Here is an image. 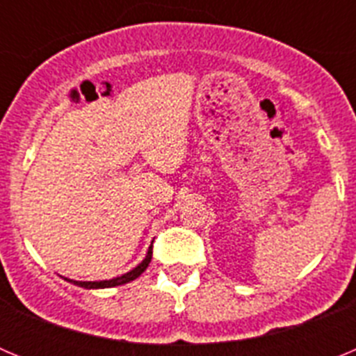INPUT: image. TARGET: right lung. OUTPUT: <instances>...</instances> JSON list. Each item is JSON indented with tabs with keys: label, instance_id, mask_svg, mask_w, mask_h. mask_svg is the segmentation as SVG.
<instances>
[{
	"label": "right lung",
	"instance_id": "1",
	"mask_svg": "<svg viewBox=\"0 0 356 356\" xmlns=\"http://www.w3.org/2000/svg\"><path fill=\"white\" fill-rule=\"evenodd\" d=\"M151 254H153V248H149V250H147L146 259H144L143 262L139 264V266L135 267V269H131L130 273H127V275L118 276V278L103 280V282H74V280H69V282H71V284H74V285H78V287H83V289H106V287H118V285L128 284V282H131V280L139 278V276L143 275L144 271H146V267L149 266V262H151ZM65 280H67V278H65Z\"/></svg>",
	"mask_w": 356,
	"mask_h": 356
}]
</instances>
